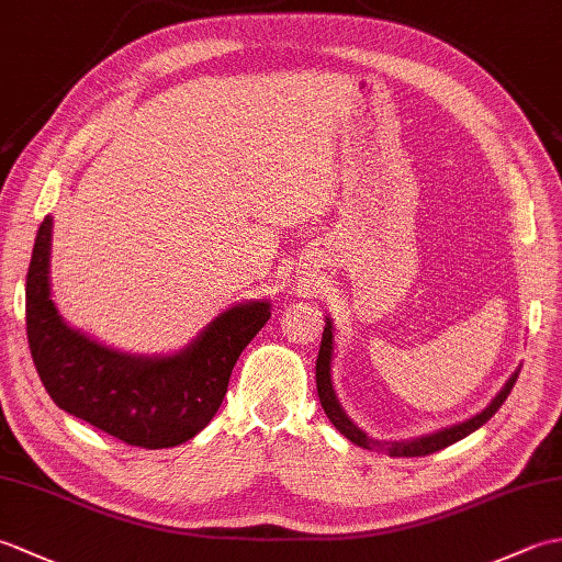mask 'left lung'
I'll return each instance as SVG.
<instances>
[{
    "instance_id": "8db88e82",
    "label": "left lung",
    "mask_w": 562,
    "mask_h": 562,
    "mask_svg": "<svg viewBox=\"0 0 562 562\" xmlns=\"http://www.w3.org/2000/svg\"><path fill=\"white\" fill-rule=\"evenodd\" d=\"M330 360H333V324L330 318L326 321V328H324V338H321V350H318V360H316V389H318V401L324 405V411L328 415V420L336 425V429L348 437L350 441H355L357 447L362 449H372V451H386L389 457H427V453H435L439 449H445L453 441L463 439L465 435H471L479 429L481 425H485L491 417L499 411V405H503L509 396L512 386H515V381L519 376V369L515 374L507 379V384L503 386V391L497 393V396L491 401L485 411H481L479 415H473L471 420L459 423V425H451L447 429H439L435 435H425V437H417V439H408V441H379L367 437L360 427H357L345 411L340 408V403L336 398V391H333L330 384Z\"/></svg>"
}]
</instances>
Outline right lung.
<instances>
[{
    "label": "right lung",
    "instance_id": "right-lung-1",
    "mask_svg": "<svg viewBox=\"0 0 562 562\" xmlns=\"http://www.w3.org/2000/svg\"><path fill=\"white\" fill-rule=\"evenodd\" d=\"M50 236L45 217L26 274V333L45 391L69 415L142 449L193 439L220 411L232 369L270 318L268 302L226 308L186 350L125 355L69 328L50 300Z\"/></svg>",
    "mask_w": 562,
    "mask_h": 562
}]
</instances>
